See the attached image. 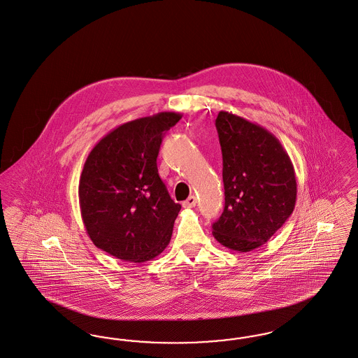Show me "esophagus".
<instances>
[{
  "instance_id": "34e87169",
  "label": "esophagus",
  "mask_w": 358,
  "mask_h": 358,
  "mask_svg": "<svg viewBox=\"0 0 358 358\" xmlns=\"http://www.w3.org/2000/svg\"><path fill=\"white\" fill-rule=\"evenodd\" d=\"M196 203H197V199L194 196H190V197L185 199L184 202H182V206L185 208V209H192V208H194L196 206Z\"/></svg>"
}]
</instances>
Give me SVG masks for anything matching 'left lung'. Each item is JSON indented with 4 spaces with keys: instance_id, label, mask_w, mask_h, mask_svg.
I'll return each mask as SVG.
<instances>
[{
    "instance_id": "1",
    "label": "left lung",
    "mask_w": 358,
    "mask_h": 358,
    "mask_svg": "<svg viewBox=\"0 0 358 358\" xmlns=\"http://www.w3.org/2000/svg\"><path fill=\"white\" fill-rule=\"evenodd\" d=\"M215 127L224 209L213 236L230 250L248 252L268 242L295 209V169L280 141L259 124L221 111Z\"/></svg>"
}]
</instances>
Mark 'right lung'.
Returning a JSON list of instances; mask_svg holds the SVG:
<instances>
[{
    "mask_svg": "<svg viewBox=\"0 0 358 358\" xmlns=\"http://www.w3.org/2000/svg\"><path fill=\"white\" fill-rule=\"evenodd\" d=\"M182 117L160 112L112 129L90 152L79 180V205L95 246L143 263L165 250L181 205L161 181L157 156L164 134Z\"/></svg>",
    "mask_w": 358,
    "mask_h": 358,
    "instance_id": "obj_1",
    "label": "right lung"
}]
</instances>
